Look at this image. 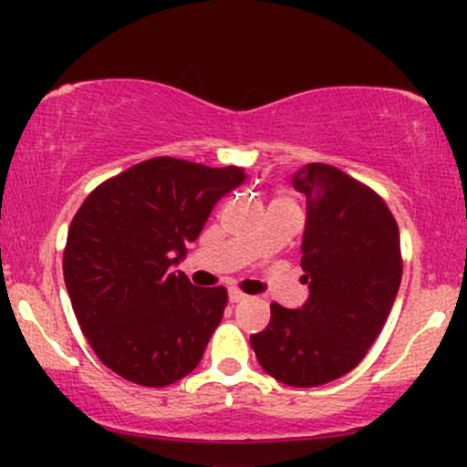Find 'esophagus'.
I'll use <instances>...</instances> for the list:
<instances>
[{
    "label": "esophagus",
    "mask_w": 467,
    "mask_h": 467,
    "mask_svg": "<svg viewBox=\"0 0 467 467\" xmlns=\"http://www.w3.org/2000/svg\"><path fill=\"white\" fill-rule=\"evenodd\" d=\"M228 298H230V303H241V301H245V294L244 292H239V289H228Z\"/></svg>",
    "instance_id": "obj_1"
}]
</instances>
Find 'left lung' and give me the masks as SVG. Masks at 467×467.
<instances>
[{
	"label": "left lung",
	"mask_w": 467,
	"mask_h": 467,
	"mask_svg": "<svg viewBox=\"0 0 467 467\" xmlns=\"http://www.w3.org/2000/svg\"><path fill=\"white\" fill-rule=\"evenodd\" d=\"M307 200L303 307L272 303L270 325L250 336L256 360L287 387H320L358 367L387 323L401 281L400 228L378 192L331 164L296 171Z\"/></svg>",
	"instance_id": "1"
}]
</instances>
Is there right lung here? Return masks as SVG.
<instances>
[{"label": "right lung", "mask_w": 467, "mask_h": 467, "mask_svg": "<svg viewBox=\"0 0 467 467\" xmlns=\"http://www.w3.org/2000/svg\"><path fill=\"white\" fill-rule=\"evenodd\" d=\"M244 180L239 166L153 158L89 192L69 226L63 278L80 329L107 368L160 389L200 364L228 292L195 287L171 265Z\"/></svg>", "instance_id": "obj_1"}]
</instances>
